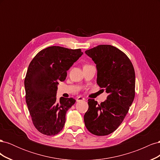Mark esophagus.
Segmentation results:
<instances>
[{"mask_svg": "<svg viewBox=\"0 0 160 160\" xmlns=\"http://www.w3.org/2000/svg\"><path fill=\"white\" fill-rule=\"evenodd\" d=\"M76 100H77V102H79V101H84V100H85V98H83V97H81V96H79V97H77Z\"/></svg>", "mask_w": 160, "mask_h": 160, "instance_id": "esophagus-1", "label": "esophagus"}]
</instances>
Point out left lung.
<instances>
[{
	"mask_svg": "<svg viewBox=\"0 0 160 160\" xmlns=\"http://www.w3.org/2000/svg\"><path fill=\"white\" fill-rule=\"evenodd\" d=\"M96 64L97 83L108 96L100 104L88 99L85 125L95 135H107L118 128L135 98L133 66L123 52L109 45H100L85 52Z\"/></svg>",
	"mask_w": 160,
	"mask_h": 160,
	"instance_id": "8db88e82",
	"label": "left lung"
}]
</instances>
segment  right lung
<instances>
[{"mask_svg":"<svg viewBox=\"0 0 160 160\" xmlns=\"http://www.w3.org/2000/svg\"><path fill=\"white\" fill-rule=\"evenodd\" d=\"M82 55L80 49L52 46L38 52L30 62L25 79L26 103L33 125L41 133L55 135L63 128L67 111L76 101L62 97L58 100L57 85Z\"/></svg>","mask_w":160,"mask_h":160,"instance_id":"add662e5","label":"right lung"}]
</instances>
